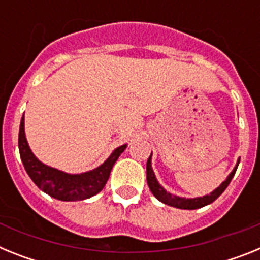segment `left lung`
<instances>
[{
  "instance_id": "8db88e82",
  "label": "left lung",
  "mask_w": 260,
  "mask_h": 260,
  "mask_svg": "<svg viewBox=\"0 0 260 260\" xmlns=\"http://www.w3.org/2000/svg\"><path fill=\"white\" fill-rule=\"evenodd\" d=\"M151 156H152V153H151ZM151 156L148 157V160H147V183H148V187H150L152 194L155 195L158 201L168 204V206H172V207L181 208V210H197V208L204 207V206H207V204L215 202L216 199L219 198L220 195L224 192V190L228 187L232 178H233L234 173H236V171H237L238 164H240V160H238L237 165L234 167L232 173L226 177V180H225L224 182L217 187V189L213 190L210 195H204V197H199V198H194V199H186V198H180V197H177V195L168 192L167 190H165L164 187L157 182L155 173H153L152 171V167H151Z\"/></svg>"
}]
</instances>
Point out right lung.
Segmentation results:
<instances>
[{"label":"right lung","instance_id":"right-lung-1","mask_svg":"<svg viewBox=\"0 0 260 260\" xmlns=\"http://www.w3.org/2000/svg\"><path fill=\"white\" fill-rule=\"evenodd\" d=\"M18 146L20 158L29 178L39 189L47 192L52 198L65 202L84 201L102 191L109 178L114 162L126 148V144L116 148L113 153L93 171L82 174H68L43 164L32 153L24 134V116L20 121Z\"/></svg>","mask_w":260,"mask_h":260}]
</instances>
